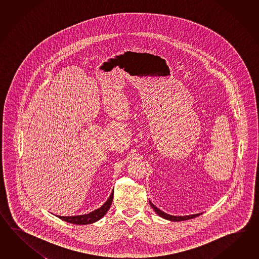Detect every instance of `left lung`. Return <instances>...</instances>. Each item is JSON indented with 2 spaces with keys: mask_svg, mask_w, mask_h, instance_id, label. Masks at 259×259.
<instances>
[{
  "mask_svg": "<svg viewBox=\"0 0 259 259\" xmlns=\"http://www.w3.org/2000/svg\"><path fill=\"white\" fill-rule=\"evenodd\" d=\"M149 203L151 204V206L154 208L155 213H156L157 215H160L161 218H163V219H165V220H170V221H182V220H192L193 218H196V217H198V215L202 214V213H200V214H194V215H178V217H177V215H168V214H166L165 212H163V211L158 209L154 204H152L151 201H149Z\"/></svg>",
  "mask_w": 259,
  "mask_h": 259,
  "instance_id": "8db88e82",
  "label": "left lung"
}]
</instances>
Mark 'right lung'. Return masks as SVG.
Wrapping results in <instances>:
<instances>
[{"label":"right lung","mask_w":259,"mask_h":259,"mask_svg":"<svg viewBox=\"0 0 259 259\" xmlns=\"http://www.w3.org/2000/svg\"><path fill=\"white\" fill-rule=\"evenodd\" d=\"M113 196H114V191L111 193L110 197L107 199V201L105 204H103L98 209L94 210L93 212L85 214V215H72V217H61L57 215L60 220L66 221L71 224H77V225H87L94 223L97 220H101L104 215L107 213V211L110 208L112 201H113Z\"/></svg>","instance_id":"right-lung-1"}]
</instances>
